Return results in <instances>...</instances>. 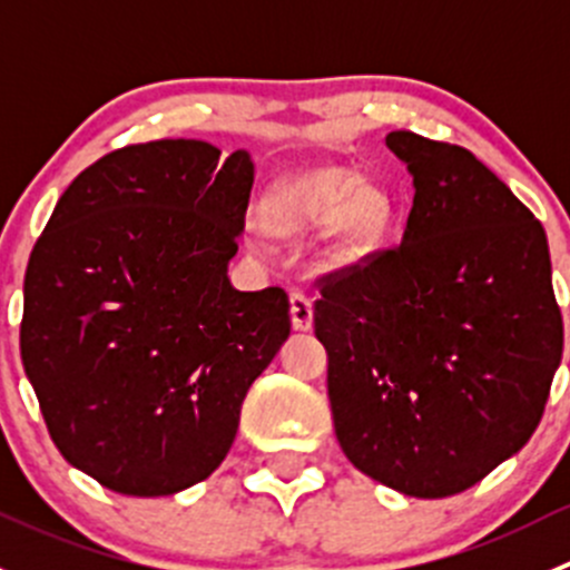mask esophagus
<instances>
[{
    "instance_id": "obj_1",
    "label": "esophagus",
    "mask_w": 570,
    "mask_h": 570,
    "mask_svg": "<svg viewBox=\"0 0 570 570\" xmlns=\"http://www.w3.org/2000/svg\"><path fill=\"white\" fill-rule=\"evenodd\" d=\"M289 314H292V325H295V331H308L314 322V308H312V301H308L306 292L295 289L289 295Z\"/></svg>"
}]
</instances>
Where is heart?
<instances>
[{
    "instance_id": "b5f03b06",
    "label": "heart",
    "mask_w": 570,
    "mask_h": 570,
    "mask_svg": "<svg viewBox=\"0 0 570 570\" xmlns=\"http://www.w3.org/2000/svg\"><path fill=\"white\" fill-rule=\"evenodd\" d=\"M392 220V193L375 178H358L342 165L284 178L262 200V223L284 237H301L325 223L320 258L333 269L364 258L381 243Z\"/></svg>"
}]
</instances>
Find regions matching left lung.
I'll return each instance as SVG.
<instances>
[{
  "mask_svg": "<svg viewBox=\"0 0 570 570\" xmlns=\"http://www.w3.org/2000/svg\"><path fill=\"white\" fill-rule=\"evenodd\" d=\"M413 176L402 243L320 278L314 333L344 455L455 497L530 441L562 358L540 220L471 151L392 131Z\"/></svg>",
  "mask_w": 570,
  "mask_h": 570,
  "instance_id": "1",
  "label": "left lung"
}]
</instances>
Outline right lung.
I'll list each match as a JSON object with an SVG mask.
<instances>
[{
    "label": "right lung",
    "instance_id": "1",
    "mask_svg": "<svg viewBox=\"0 0 570 570\" xmlns=\"http://www.w3.org/2000/svg\"><path fill=\"white\" fill-rule=\"evenodd\" d=\"M253 163L204 140L126 146L57 200L24 275L21 361L68 463L126 497L206 480L289 336L281 286L228 281Z\"/></svg>",
    "mask_w": 570,
    "mask_h": 570
}]
</instances>
